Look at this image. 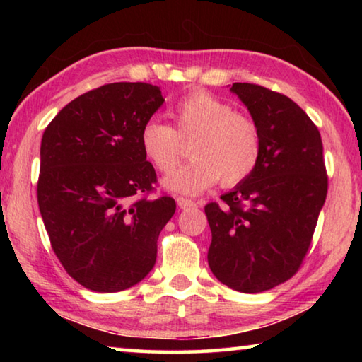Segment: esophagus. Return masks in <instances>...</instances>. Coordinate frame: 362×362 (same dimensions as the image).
Masks as SVG:
<instances>
[{"instance_id": "1", "label": "esophagus", "mask_w": 362, "mask_h": 362, "mask_svg": "<svg viewBox=\"0 0 362 362\" xmlns=\"http://www.w3.org/2000/svg\"><path fill=\"white\" fill-rule=\"evenodd\" d=\"M177 206H179L180 209H192V207H196V203L192 199H187V198H182V196H179V198H177Z\"/></svg>"}]
</instances>
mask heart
I'll return each instance as SVG.
<instances>
[{
  "instance_id": "b5f03b06",
  "label": "heart",
  "mask_w": 362,
  "mask_h": 362,
  "mask_svg": "<svg viewBox=\"0 0 362 362\" xmlns=\"http://www.w3.org/2000/svg\"><path fill=\"white\" fill-rule=\"evenodd\" d=\"M174 129L156 119L140 129V148L158 173L170 174L193 139L194 159L164 180L177 193L198 194L220 180L236 187L252 175L262 156V132L249 115L233 112L228 102L207 90H193L174 105ZM184 143L182 144L181 142Z\"/></svg>"
}]
</instances>
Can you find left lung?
<instances>
[{"label":"left lung","mask_w":362,"mask_h":362,"mask_svg":"<svg viewBox=\"0 0 362 362\" xmlns=\"http://www.w3.org/2000/svg\"><path fill=\"white\" fill-rule=\"evenodd\" d=\"M262 132V156L249 179L204 206L216 278L257 293L296 274L313 241L327 196L321 134L289 97L252 83L231 88Z\"/></svg>","instance_id":"obj_1"}]
</instances>
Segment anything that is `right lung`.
<instances>
[{
	"label": "right lung",
	"mask_w": 362,
	"mask_h": 362,
	"mask_svg": "<svg viewBox=\"0 0 362 362\" xmlns=\"http://www.w3.org/2000/svg\"><path fill=\"white\" fill-rule=\"evenodd\" d=\"M163 102L148 83L103 84L65 105L42 134L40 212L54 254L86 289H129L155 267L175 201L156 193L139 137Z\"/></svg>",
	"instance_id": "1"
}]
</instances>
